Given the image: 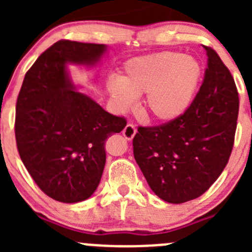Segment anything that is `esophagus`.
Instances as JSON below:
<instances>
[{
    "mask_svg": "<svg viewBox=\"0 0 252 252\" xmlns=\"http://www.w3.org/2000/svg\"><path fill=\"white\" fill-rule=\"evenodd\" d=\"M136 134V128L133 124H126V128L123 129V135L126 140H133V138Z\"/></svg>",
    "mask_w": 252,
    "mask_h": 252,
    "instance_id": "esophagus-1",
    "label": "esophagus"
}]
</instances>
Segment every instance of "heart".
<instances>
[{
	"label": "heart",
	"mask_w": 252,
	"mask_h": 252,
	"mask_svg": "<svg viewBox=\"0 0 252 252\" xmlns=\"http://www.w3.org/2000/svg\"><path fill=\"white\" fill-rule=\"evenodd\" d=\"M201 75V65L194 57L155 53L129 60L117 79L107 80L106 91L118 111L128 110L134 97L144 95L142 114L157 123H171L190 107Z\"/></svg>",
	"instance_id": "heart-1"
}]
</instances>
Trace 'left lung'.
<instances>
[{
	"instance_id": "left-lung-1",
	"label": "left lung",
	"mask_w": 252,
	"mask_h": 252,
	"mask_svg": "<svg viewBox=\"0 0 252 252\" xmlns=\"http://www.w3.org/2000/svg\"><path fill=\"white\" fill-rule=\"evenodd\" d=\"M205 48L204 83L187 112L163 126H140L133 139L134 158L147 184L169 204L201 196L227 166L234 144V79L216 51Z\"/></svg>"
}]
</instances>
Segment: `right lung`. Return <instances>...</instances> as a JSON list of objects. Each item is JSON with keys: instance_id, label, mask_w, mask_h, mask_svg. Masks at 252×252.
Masks as SVG:
<instances>
[{"instance_id": "add662e5", "label": "right lung", "mask_w": 252, "mask_h": 252, "mask_svg": "<svg viewBox=\"0 0 252 252\" xmlns=\"http://www.w3.org/2000/svg\"><path fill=\"white\" fill-rule=\"evenodd\" d=\"M106 45L61 40L25 74L16 107L19 156L37 187L64 204L89 199L106 163L105 141L126 119L108 113L77 90L68 65L95 67Z\"/></svg>"}]
</instances>
